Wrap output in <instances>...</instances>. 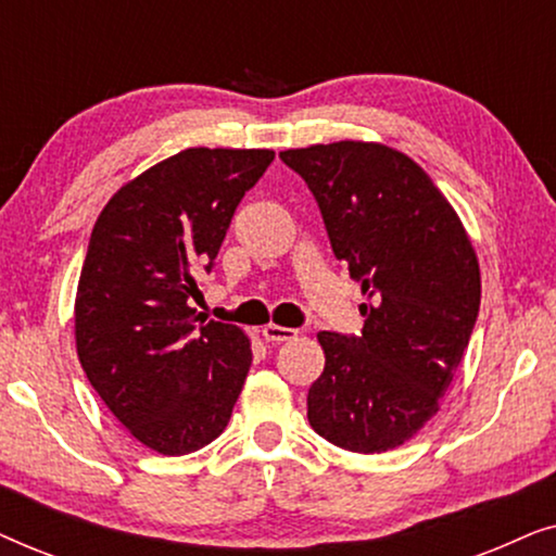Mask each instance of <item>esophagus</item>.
Masks as SVG:
<instances>
[{
  "label": "esophagus",
  "instance_id": "34e87169",
  "mask_svg": "<svg viewBox=\"0 0 556 556\" xmlns=\"http://www.w3.org/2000/svg\"><path fill=\"white\" fill-rule=\"evenodd\" d=\"M295 337H299V331L288 329V326H278V324L263 326V339L273 341V344H283V341H293Z\"/></svg>",
  "mask_w": 556,
  "mask_h": 556
}]
</instances>
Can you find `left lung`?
Instances as JSON below:
<instances>
[{
  "instance_id": "8db88e82",
  "label": "left lung",
  "mask_w": 556,
  "mask_h": 556,
  "mask_svg": "<svg viewBox=\"0 0 556 556\" xmlns=\"http://www.w3.org/2000/svg\"><path fill=\"white\" fill-rule=\"evenodd\" d=\"M333 255L362 283L359 337L318 331L326 354L308 422L352 453L392 451L440 409L481 306V268L458 212L422 166L377 141L280 151Z\"/></svg>"
}]
</instances>
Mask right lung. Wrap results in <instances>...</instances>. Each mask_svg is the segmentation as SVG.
<instances>
[{"label":"right lung","instance_id":"1","mask_svg":"<svg viewBox=\"0 0 556 556\" xmlns=\"http://www.w3.org/2000/svg\"><path fill=\"white\" fill-rule=\"evenodd\" d=\"M273 156L185 149L126 181L96 219L75 293V349L105 407L162 455L212 443L245 384V331L207 321L189 299Z\"/></svg>","mask_w":556,"mask_h":556}]
</instances>
